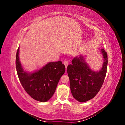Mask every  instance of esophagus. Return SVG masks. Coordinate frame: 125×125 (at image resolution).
Listing matches in <instances>:
<instances>
[{
	"mask_svg": "<svg viewBox=\"0 0 125 125\" xmlns=\"http://www.w3.org/2000/svg\"><path fill=\"white\" fill-rule=\"evenodd\" d=\"M63 64H64V65H65L66 68H67V67L68 65V64H69L68 61H67V60H65V61L63 62Z\"/></svg>",
	"mask_w": 125,
	"mask_h": 125,
	"instance_id": "obj_1",
	"label": "esophagus"
}]
</instances>
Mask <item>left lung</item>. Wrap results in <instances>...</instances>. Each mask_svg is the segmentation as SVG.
I'll use <instances>...</instances> for the list:
<instances>
[{
  "mask_svg": "<svg viewBox=\"0 0 125 125\" xmlns=\"http://www.w3.org/2000/svg\"><path fill=\"white\" fill-rule=\"evenodd\" d=\"M101 52L103 63L99 71L91 69L85 62V57L82 55L74 57L71 65L67 67L71 92L79 102H85L93 99L103 83L107 72L108 58L104 49H101Z\"/></svg>",
  "mask_w": 125,
  "mask_h": 125,
  "instance_id": "8db88e82",
  "label": "left lung"
}]
</instances>
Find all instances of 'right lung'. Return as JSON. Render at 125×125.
Returning <instances> with one entry per match:
<instances>
[{"label": "right lung", "instance_id": "right-lung-1", "mask_svg": "<svg viewBox=\"0 0 125 125\" xmlns=\"http://www.w3.org/2000/svg\"><path fill=\"white\" fill-rule=\"evenodd\" d=\"M19 55V47L16 55V69L19 79L25 91L36 101H48L54 95L59 79L65 73L64 64L60 60L50 62L39 70L29 73L24 71Z\"/></svg>", "mask_w": 125, "mask_h": 125}]
</instances>
